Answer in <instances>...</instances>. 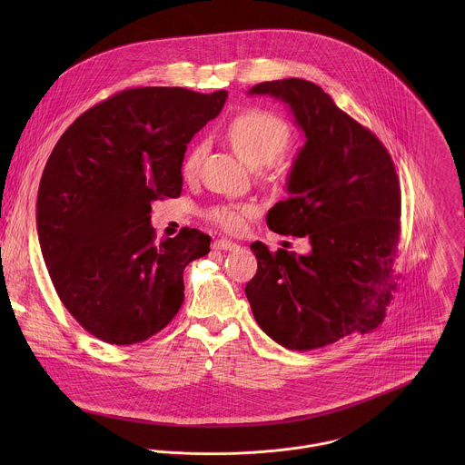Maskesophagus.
Listing matches in <instances>:
<instances>
[{"label":"esophagus","mask_w":465,"mask_h":465,"mask_svg":"<svg viewBox=\"0 0 465 465\" xmlns=\"http://www.w3.org/2000/svg\"><path fill=\"white\" fill-rule=\"evenodd\" d=\"M213 249H216V251H236V249H240V245L234 243V242H231V240L222 238V240H216V242L213 243Z\"/></svg>","instance_id":"esophagus-1"}]
</instances>
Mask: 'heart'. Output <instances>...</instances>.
I'll use <instances>...</instances> for the list:
<instances>
[{
    "label": "heart",
    "mask_w": 465,
    "mask_h": 465,
    "mask_svg": "<svg viewBox=\"0 0 465 465\" xmlns=\"http://www.w3.org/2000/svg\"><path fill=\"white\" fill-rule=\"evenodd\" d=\"M227 139L251 166H258L265 179L284 181L288 177L292 164L282 155V150L290 141V127L275 113L249 109L238 114L227 127ZM205 152L207 143L200 141L186 153L183 163L186 177L197 173ZM254 211L256 209L249 203H223L209 209L207 216L223 231L240 232L245 229Z\"/></svg>",
    "instance_id": "heart-1"
}]
</instances>
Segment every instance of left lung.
Returning <instances> with one entry per match:
<instances>
[{
    "instance_id": "obj_1",
    "label": "left lung",
    "mask_w": 465,
    "mask_h": 465,
    "mask_svg": "<svg viewBox=\"0 0 465 465\" xmlns=\"http://www.w3.org/2000/svg\"><path fill=\"white\" fill-rule=\"evenodd\" d=\"M249 93L288 104L304 131L290 197L268 211L266 225L312 245L308 256L251 245L258 272L245 293L256 322L293 351L376 330L396 286L401 232V188L389 150L313 82L272 80Z\"/></svg>"
}]
</instances>
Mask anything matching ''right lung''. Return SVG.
<instances>
[{
  "label": "right lung",
  "mask_w": 465,
  "mask_h": 465,
  "mask_svg": "<svg viewBox=\"0 0 465 465\" xmlns=\"http://www.w3.org/2000/svg\"><path fill=\"white\" fill-rule=\"evenodd\" d=\"M227 91L133 87L80 114L39 184L37 234L59 299L113 345L164 330L184 301L183 272L211 238L184 227L155 242L152 202L177 199L186 144L216 118Z\"/></svg>",
  "instance_id": "1"
}]
</instances>
